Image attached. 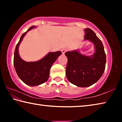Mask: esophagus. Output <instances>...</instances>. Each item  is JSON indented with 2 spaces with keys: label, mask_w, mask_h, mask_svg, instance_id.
Returning a JSON list of instances; mask_svg holds the SVG:
<instances>
[{
  "label": "esophagus",
  "mask_w": 122,
  "mask_h": 122,
  "mask_svg": "<svg viewBox=\"0 0 122 122\" xmlns=\"http://www.w3.org/2000/svg\"><path fill=\"white\" fill-rule=\"evenodd\" d=\"M67 51V49H62L61 50L62 53L63 54H65V53L66 52V51Z\"/></svg>",
  "instance_id": "obj_1"
}]
</instances>
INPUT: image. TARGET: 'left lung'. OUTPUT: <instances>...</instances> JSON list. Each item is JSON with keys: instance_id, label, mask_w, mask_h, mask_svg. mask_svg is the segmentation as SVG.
<instances>
[{"instance_id": "left-lung-1", "label": "left lung", "mask_w": 122, "mask_h": 122, "mask_svg": "<svg viewBox=\"0 0 122 122\" xmlns=\"http://www.w3.org/2000/svg\"><path fill=\"white\" fill-rule=\"evenodd\" d=\"M84 40L92 42L95 53L86 56L78 50L65 53L68 62L66 76L68 81L79 87H87L95 83L105 71L106 55L102 41L90 28L84 29Z\"/></svg>"}]
</instances>
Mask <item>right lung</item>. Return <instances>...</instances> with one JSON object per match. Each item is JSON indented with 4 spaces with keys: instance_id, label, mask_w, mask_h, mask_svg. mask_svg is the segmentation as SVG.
<instances>
[{
    "instance_id": "obj_1",
    "label": "right lung",
    "mask_w": 122,
    "mask_h": 122,
    "mask_svg": "<svg viewBox=\"0 0 122 122\" xmlns=\"http://www.w3.org/2000/svg\"><path fill=\"white\" fill-rule=\"evenodd\" d=\"M36 28L32 26L24 33L16 45L14 54L13 63L18 76L22 82L30 86L40 85L48 80L49 71L54 62L61 54V51L49 52L40 60L35 62H26L19 56V46L27 32Z\"/></svg>"
}]
</instances>
